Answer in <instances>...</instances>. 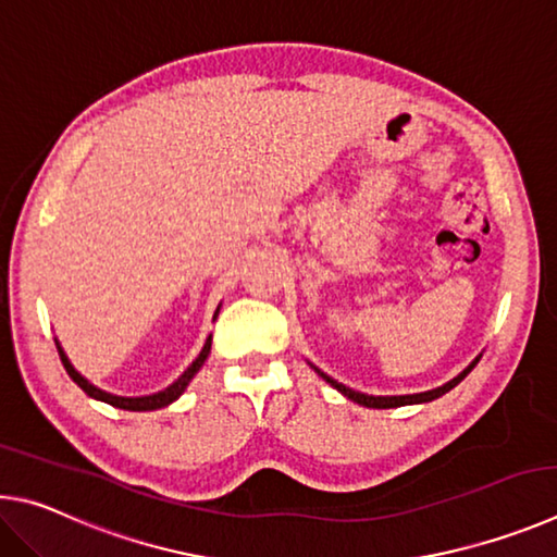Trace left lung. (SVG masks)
<instances>
[{
  "label": "left lung",
  "instance_id": "1",
  "mask_svg": "<svg viewBox=\"0 0 557 557\" xmlns=\"http://www.w3.org/2000/svg\"><path fill=\"white\" fill-rule=\"evenodd\" d=\"M482 359V355H476L470 364H467L460 374L457 376H453L450 382H445L443 386H437V388H431V392H421V394H404V396H372V394H362V392H355V388H349V386H345V384H339V382H335L333 376H327L325 372H320V369L315 367V364H310L318 372V376H323L325 382L333 386V388H337L339 394L343 396H347L349 401H355V404H359V406H367V408H398V406H413V404H428V401H435V398H441V396H445L447 392H450V388H455L457 384L462 382V379L472 372V369L476 367V362H480Z\"/></svg>",
  "mask_w": 557,
  "mask_h": 557
}]
</instances>
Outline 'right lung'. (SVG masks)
Listing matches in <instances>:
<instances>
[{
    "label": "right lung",
    "instance_id": "add662e5",
    "mask_svg": "<svg viewBox=\"0 0 557 557\" xmlns=\"http://www.w3.org/2000/svg\"><path fill=\"white\" fill-rule=\"evenodd\" d=\"M218 313H220V306H218V310H214L212 320L218 318ZM55 347H58V355H61V362L65 367L67 376H71L73 382L81 386L87 396L95 398V401L110 404L114 408H124V411H156V408L171 406L175 398H181V394L185 392V388H188V384L193 382V376L200 372V367L205 364V359H208V355H210L212 335H208V339H205V345L200 349V355L193 359V364L185 369V372L178 379H175L171 386H165L163 392H156V394H149V396H116V394H110V392H102V388H97L95 384L87 382V379L71 364V359H67V355L63 352V347H61V343H58V339H55Z\"/></svg>",
    "mask_w": 557,
    "mask_h": 557
}]
</instances>
